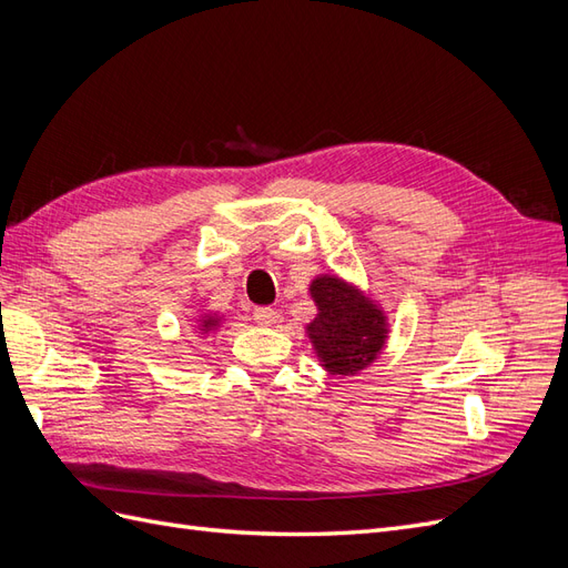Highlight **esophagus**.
Wrapping results in <instances>:
<instances>
[{
  "label": "esophagus",
  "instance_id": "esophagus-1",
  "mask_svg": "<svg viewBox=\"0 0 568 568\" xmlns=\"http://www.w3.org/2000/svg\"><path fill=\"white\" fill-rule=\"evenodd\" d=\"M253 320L261 326H272L280 322V313L272 311V307H257V311L253 313Z\"/></svg>",
  "mask_w": 568,
  "mask_h": 568
}]
</instances>
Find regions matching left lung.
<instances>
[{
    "mask_svg": "<svg viewBox=\"0 0 568 568\" xmlns=\"http://www.w3.org/2000/svg\"><path fill=\"white\" fill-rule=\"evenodd\" d=\"M311 298L317 315L305 332L329 376H353L382 355L388 341V320L379 303L336 274L315 277Z\"/></svg>",
    "mask_w": 568,
    "mask_h": 568,
    "instance_id": "1",
    "label": "left lung"
}]
</instances>
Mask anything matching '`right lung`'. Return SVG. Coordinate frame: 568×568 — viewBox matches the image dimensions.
Returning a JSON list of instances; mask_svg holds the SVG:
<instances>
[{
	"label": "right lung",
	"mask_w": 568,
	"mask_h": 568,
	"mask_svg": "<svg viewBox=\"0 0 568 568\" xmlns=\"http://www.w3.org/2000/svg\"><path fill=\"white\" fill-rule=\"evenodd\" d=\"M220 324H222V317L217 313H201V317L196 320V329L201 334H211L217 329Z\"/></svg>",
	"instance_id": "1"
}]
</instances>
